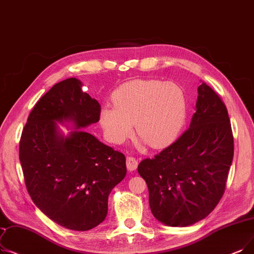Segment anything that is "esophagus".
Listing matches in <instances>:
<instances>
[{
  "mask_svg": "<svg viewBox=\"0 0 254 254\" xmlns=\"http://www.w3.org/2000/svg\"><path fill=\"white\" fill-rule=\"evenodd\" d=\"M127 167L129 171H134L138 167V160L134 157H127Z\"/></svg>",
  "mask_w": 254,
  "mask_h": 254,
  "instance_id": "34e87169",
  "label": "esophagus"
}]
</instances>
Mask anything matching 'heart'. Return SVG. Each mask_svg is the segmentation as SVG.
Returning a JSON list of instances; mask_svg holds the SVG:
<instances>
[{"label":"heart","instance_id":"heart-1","mask_svg":"<svg viewBox=\"0 0 254 254\" xmlns=\"http://www.w3.org/2000/svg\"><path fill=\"white\" fill-rule=\"evenodd\" d=\"M114 106H104L100 123L106 139L121 144L136 133L154 148L176 137L186 118L187 104L182 88L172 82L135 80L118 87L112 95Z\"/></svg>","mask_w":254,"mask_h":254}]
</instances>
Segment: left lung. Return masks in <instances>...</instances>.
<instances>
[{
	"label": "left lung",
	"instance_id": "1",
	"mask_svg": "<svg viewBox=\"0 0 254 254\" xmlns=\"http://www.w3.org/2000/svg\"><path fill=\"white\" fill-rule=\"evenodd\" d=\"M188 129L138 172L148 187L154 218L169 226L204 219L221 199L234 158V136L225 104L211 87L198 86Z\"/></svg>",
	"mask_w": 254,
	"mask_h": 254
}]
</instances>
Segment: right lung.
I'll list each match as a JSON object with an SVG mask.
<instances>
[{
  "label": "right lung",
  "instance_id": "add662e5",
  "mask_svg": "<svg viewBox=\"0 0 254 254\" xmlns=\"http://www.w3.org/2000/svg\"><path fill=\"white\" fill-rule=\"evenodd\" d=\"M69 78L54 85L29 114L19 141V161L33 202L54 222L89 230L108 213V197L127 174L123 152L105 145L86 127L100 120L101 106ZM76 129L64 137L57 122Z\"/></svg>",
  "mask_w": 254,
  "mask_h": 254
}]
</instances>
